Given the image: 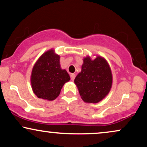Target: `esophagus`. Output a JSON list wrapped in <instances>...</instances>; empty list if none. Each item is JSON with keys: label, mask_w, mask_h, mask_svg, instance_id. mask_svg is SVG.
Instances as JSON below:
<instances>
[{"label": "esophagus", "mask_w": 147, "mask_h": 147, "mask_svg": "<svg viewBox=\"0 0 147 147\" xmlns=\"http://www.w3.org/2000/svg\"><path fill=\"white\" fill-rule=\"evenodd\" d=\"M75 74H71V75H70V79H71V81H73L74 80H75Z\"/></svg>", "instance_id": "1"}]
</instances>
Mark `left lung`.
<instances>
[{
    "label": "left lung",
    "instance_id": "obj_1",
    "mask_svg": "<svg viewBox=\"0 0 147 147\" xmlns=\"http://www.w3.org/2000/svg\"><path fill=\"white\" fill-rule=\"evenodd\" d=\"M75 83L85 102H99L112 87L113 75L109 63L100 55L94 60L90 56L84 57L81 71L75 79Z\"/></svg>",
    "mask_w": 147,
    "mask_h": 147
}]
</instances>
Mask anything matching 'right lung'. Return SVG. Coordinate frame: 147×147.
Returning a JSON list of instances; mask_svg holds the SVG:
<instances>
[{"label":"right lung","instance_id":"right-lung-1","mask_svg":"<svg viewBox=\"0 0 147 147\" xmlns=\"http://www.w3.org/2000/svg\"><path fill=\"white\" fill-rule=\"evenodd\" d=\"M60 55L51 49L40 55L32 70L30 82L33 92L38 98L49 101L60 95L65 83L70 78L60 66Z\"/></svg>","mask_w":147,"mask_h":147}]
</instances>
